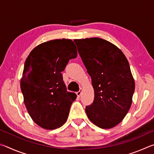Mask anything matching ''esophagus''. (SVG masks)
I'll return each mask as SVG.
<instances>
[{
	"mask_svg": "<svg viewBox=\"0 0 154 154\" xmlns=\"http://www.w3.org/2000/svg\"><path fill=\"white\" fill-rule=\"evenodd\" d=\"M82 91H83V88H81L80 89H79V91H78V92H77V96H79V97H80L81 95H82Z\"/></svg>",
	"mask_w": 154,
	"mask_h": 154,
	"instance_id": "obj_1",
	"label": "esophagus"
}]
</instances>
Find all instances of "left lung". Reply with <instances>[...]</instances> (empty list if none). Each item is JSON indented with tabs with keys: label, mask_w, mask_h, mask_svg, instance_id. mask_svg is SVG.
<instances>
[{
	"label": "left lung",
	"mask_w": 154,
	"mask_h": 154,
	"mask_svg": "<svg viewBox=\"0 0 154 154\" xmlns=\"http://www.w3.org/2000/svg\"><path fill=\"white\" fill-rule=\"evenodd\" d=\"M75 42L94 91L93 103L85 108L88 118L100 128H112L123 120L132 103L135 83L128 61L120 49L103 38Z\"/></svg>",
	"instance_id": "1"
}]
</instances>
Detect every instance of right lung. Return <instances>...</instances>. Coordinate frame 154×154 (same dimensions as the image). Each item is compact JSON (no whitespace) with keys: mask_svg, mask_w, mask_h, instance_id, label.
I'll return each instance as SVG.
<instances>
[{"mask_svg":"<svg viewBox=\"0 0 154 154\" xmlns=\"http://www.w3.org/2000/svg\"><path fill=\"white\" fill-rule=\"evenodd\" d=\"M77 56L73 41L62 38L39 44L26 60L20 81L24 103L32 120L44 129H56L67 120L77 95L67 92L61 72Z\"/></svg>","mask_w":154,"mask_h":154,"instance_id":"add662e5","label":"right lung"}]
</instances>
